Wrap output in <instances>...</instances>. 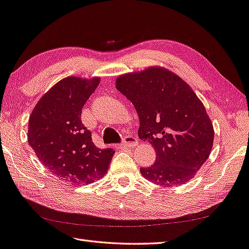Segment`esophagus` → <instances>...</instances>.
I'll return each instance as SVG.
<instances>
[{"label":"esophagus","instance_id":"esophagus-1","mask_svg":"<svg viewBox=\"0 0 249 249\" xmlns=\"http://www.w3.org/2000/svg\"><path fill=\"white\" fill-rule=\"evenodd\" d=\"M137 145V139L132 136H126L124 141L120 144V147H134Z\"/></svg>","mask_w":249,"mask_h":249}]
</instances>
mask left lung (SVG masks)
Instances as JSON below:
<instances>
[{"mask_svg": "<svg viewBox=\"0 0 249 249\" xmlns=\"http://www.w3.org/2000/svg\"><path fill=\"white\" fill-rule=\"evenodd\" d=\"M115 87L134 104L139 138L156 151L155 163L140 169L142 176L163 187L192 179L209 157L214 139L211 120L192 88L161 67L121 75Z\"/></svg>", "mask_w": 249, "mask_h": 249, "instance_id": "1", "label": "left lung"}]
</instances>
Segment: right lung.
<instances>
[{"label": "right lung", "instance_id": "right-lung-1", "mask_svg": "<svg viewBox=\"0 0 249 249\" xmlns=\"http://www.w3.org/2000/svg\"><path fill=\"white\" fill-rule=\"evenodd\" d=\"M69 76L40 98L28 121L27 140L38 159L60 180L88 184L106 174L114 151L94 145L82 109L100 84Z\"/></svg>", "mask_w": 249, "mask_h": 249}]
</instances>
